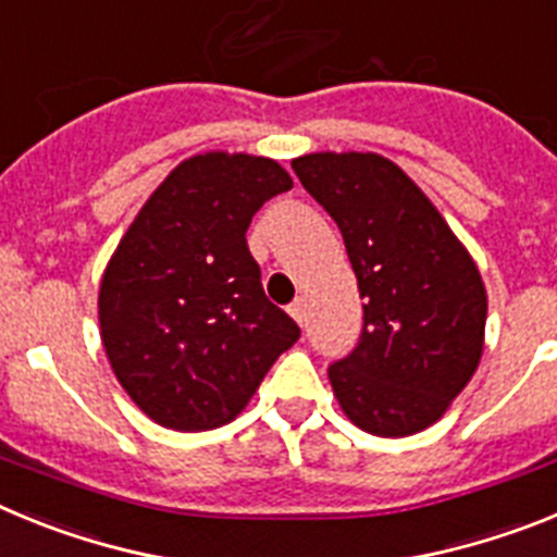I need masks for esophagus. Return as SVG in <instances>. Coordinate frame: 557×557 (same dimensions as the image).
Here are the masks:
<instances>
[{"instance_id": "esophagus-1", "label": "esophagus", "mask_w": 557, "mask_h": 557, "mask_svg": "<svg viewBox=\"0 0 557 557\" xmlns=\"http://www.w3.org/2000/svg\"><path fill=\"white\" fill-rule=\"evenodd\" d=\"M289 314H293V321L298 323V326H304V321H307V304L298 298V301L289 304Z\"/></svg>"}]
</instances>
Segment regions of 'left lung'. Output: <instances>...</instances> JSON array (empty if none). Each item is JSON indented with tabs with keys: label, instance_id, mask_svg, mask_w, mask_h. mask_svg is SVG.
<instances>
[{
	"label": "left lung",
	"instance_id": "left-lung-1",
	"mask_svg": "<svg viewBox=\"0 0 557 557\" xmlns=\"http://www.w3.org/2000/svg\"><path fill=\"white\" fill-rule=\"evenodd\" d=\"M295 175L337 223L362 298V334L329 368L362 432L407 437L451 407L480 366L488 295L466 245L379 152H309Z\"/></svg>",
	"mask_w": 557,
	"mask_h": 557
}]
</instances>
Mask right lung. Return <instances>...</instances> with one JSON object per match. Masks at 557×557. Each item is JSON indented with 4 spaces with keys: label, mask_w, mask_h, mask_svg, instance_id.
Returning a JSON list of instances; mask_svg holds the SVG:
<instances>
[{
    "label": "right lung",
    "mask_w": 557,
    "mask_h": 557,
    "mask_svg": "<svg viewBox=\"0 0 557 557\" xmlns=\"http://www.w3.org/2000/svg\"><path fill=\"white\" fill-rule=\"evenodd\" d=\"M287 189L278 161L198 152L161 181L108 259L97 298L102 348L156 424H228L301 337L268 301L245 239L264 200Z\"/></svg>",
    "instance_id": "right-lung-1"
}]
</instances>
